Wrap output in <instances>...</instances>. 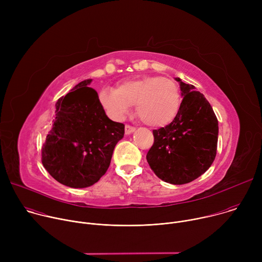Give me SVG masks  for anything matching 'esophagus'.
I'll list each match as a JSON object with an SVG mask.
<instances>
[{
	"label": "esophagus",
	"instance_id": "34e87169",
	"mask_svg": "<svg viewBox=\"0 0 262 262\" xmlns=\"http://www.w3.org/2000/svg\"><path fill=\"white\" fill-rule=\"evenodd\" d=\"M136 130V128L134 127V126H132V125H128V124H126L125 125V135H130L132 133H134Z\"/></svg>",
	"mask_w": 262,
	"mask_h": 262
}]
</instances>
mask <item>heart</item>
<instances>
[{"instance_id":"b5f03b06","label":"heart","mask_w":262,"mask_h":262,"mask_svg":"<svg viewBox=\"0 0 262 262\" xmlns=\"http://www.w3.org/2000/svg\"><path fill=\"white\" fill-rule=\"evenodd\" d=\"M99 100L112 118L122 119L136 104L137 116L144 124L162 127L177 116L180 92L176 83L168 78L145 77L125 81L116 90H102Z\"/></svg>"}]
</instances>
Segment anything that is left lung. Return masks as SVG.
<instances>
[{"label":"left lung","mask_w":262,"mask_h":262,"mask_svg":"<svg viewBox=\"0 0 262 262\" xmlns=\"http://www.w3.org/2000/svg\"><path fill=\"white\" fill-rule=\"evenodd\" d=\"M180 84L178 114L165 127L155 129L146 159L155 174L172 184H184L202 175L216 155L219 124L214 112L195 86Z\"/></svg>","instance_id":"obj_1"}]
</instances>
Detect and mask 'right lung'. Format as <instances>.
Returning <instances> with one entry per match:
<instances>
[{"mask_svg":"<svg viewBox=\"0 0 262 262\" xmlns=\"http://www.w3.org/2000/svg\"><path fill=\"white\" fill-rule=\"evenodd\" d=\"M79 83L56 103L53 126L41 148L46 170L60 183L87 188L106 172L124 124L107 118L97 92Z\"/></svg>","mask_w":262,"mask_h":262,"instance_id":"right-lung-1","label":"right lung"}]
</instances>
